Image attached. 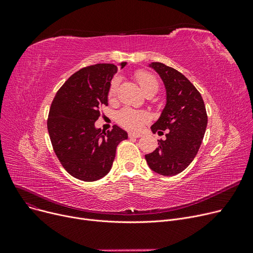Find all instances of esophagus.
<instances>
[{"label":"esophagus","instance_id":"34e87169","mask_svg":"<svg viewBox=\"0 0 253 253\" xmlns=\"http://www.w3.org/2000/svg\"><path fill=\"white\" fill-rule=\"evenodd\" d=\"M128 136H129L130 138H138V137H141L142 135L139 134V133H131V132H130V133L128 134Z\"/></svg>","mask_w":253,"mask_h":253}]
</instances>
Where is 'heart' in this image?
<instances>
[{
    "label": "heart",
    "instance_id": "obj_1",
    "mask_svg": "<svg viewBox=\"0 0 253 253\" xmlns=\"http://www.w3.org/2000/svg\"><path fill=\"white\" fill-rule=\"evenodd\" d=\"M135 79L138 82L139 86L143 90L147 95H154L159 90V83L156 77L145 71H137L135 73ZM119 85V80L115 78L109 88L108 97L109 99H113L116 97L117 90ZM117 120L119 124L124 128L131 131H139L142 129L144 124L149 121V116L145 112L135 111L132 109H123L120 111L117 115Z\"/></svg>",
    "mask_w": 253,
    "mask_h": 253
}]
</instances>
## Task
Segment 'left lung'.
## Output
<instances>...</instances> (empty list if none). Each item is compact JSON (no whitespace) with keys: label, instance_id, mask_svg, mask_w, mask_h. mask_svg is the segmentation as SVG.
I'll list each match as a JSON object with an SVG mask.
<instances>
[{"label":"left lung","instance_id":"left-lung-1","mask_svg":"<svg viewBox=\"0 0 253 253\" xmlns=\"http://www.w3.org/2000/svg\"><path fill=\"white\" fill-rule=\"evenodd\" d=\"M150 66L163 80L167 95L165 108L151 129L159 134L166 131V139H159V147L145 155V160L159 174L176 175L200 149L208 121L206 108L200 92L181 73L161 62Z\"/></svg>","mask_w":253,"mask_h":253}]
</instances>
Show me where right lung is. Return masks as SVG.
<instances>
[{"mask_svg": "<svg viewBox=\"0 0 253 253\" xmlns=\"http://www.w3.org/2000/svg\"><path fill=\"white\" fill-rule=\"evenodd\" d=\"M117 71L112 63L86 66L68 79L51 103L47 127L53 150L62 167L78 179L94 181L108 174L118 144L128 138L117 125L106 132L94 125L100 110L108 105Z\"/></svg>", "mask_w": 253, "mask_h": 253, "instance_id": "right-lung-1", "label": "right lung"}]
</instances>
